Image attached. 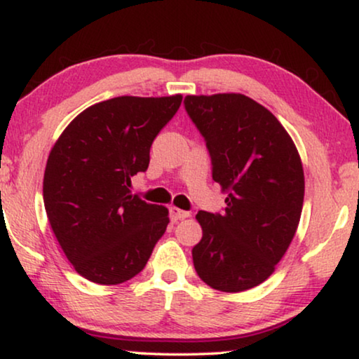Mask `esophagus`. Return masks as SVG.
Returning <instances> with one entry per match:
<instances>
[{
    "label": "esophagus",
    "mask_w": 359,
    "mask_h": 359,
    "mask_svg": "<svg viewBox=\"0 0 359 359\" xmlns=\"http://www.w3.org/2000/svg\"><path fill=\"white\" fill-rule=\"evenodd\" d=\"M170 217H171V220H173V222H176V220L189 217V212H188V210H181L178 208H170Z\"/></svg>",
    "instance_id": "obj_1"
}]
</instances>
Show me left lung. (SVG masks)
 Returning a JSON list of instances; mask_svg holds the SVG:
<instances>
[{"label": "left lung", "mask_w": 359, "mask_h": 359, "mask_svg": "<svg viewBox=\"0 0 359 359\" xmlns=\"http://www.w3.org/2000/svg\"><path fill=\"white\" fill-rule=\"evenodd\" d=\"M184 109L204 137L212 180L229 193L222 214L196 215L203 227L196 273L217 291H247L271 276L296 233L301 156L281 122L252 97L186 96Z\"/></svg>", "instance_id": "1"}]
</instances>
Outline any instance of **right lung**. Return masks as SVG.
I'll return each mask as SVG.
<instances>
[{"label":"right lung","instance_id":"1","mask_svg":"<svg viewBox=\"0 0 359 359\" xmlns=\"http://www.w3.org/2000/svg\"><path fill=\"white\" fill-rule=\"evenodd\" d=\"M183 96H119L88 107L53 145L43 204L68 262L97 284L139 274L168 225V209L130 193L150 163V147Z\"/></svg>","mask_w":359,"mask_h":359}]
</instances>
